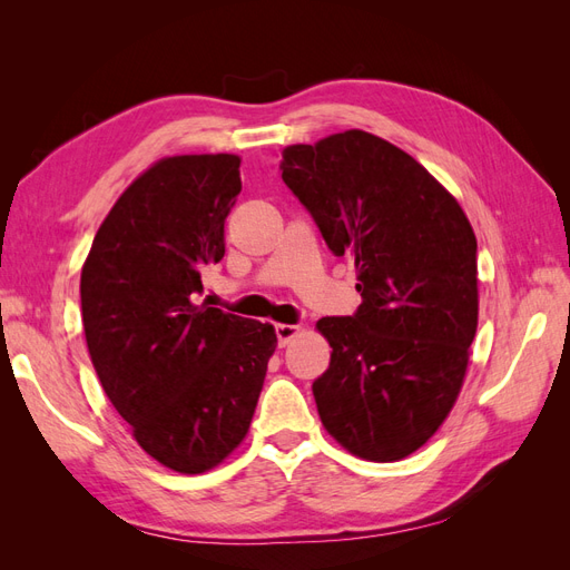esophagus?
I'll use <instances>...</instances> for the list:
<instances>
[{
	"instance_id": "esophagus-1",
	"label": "esophagus",
	"mask_w": 570,
	"mask_h": 570,
	"mask_svg": "<svg viewBox=\"0 0 570 570\" xmlns=\"http://www.w3.org/2000/svg\"><path fill=\"white\" fill-rule=\"evenodd\" d=\"M302 333L299 325H289V323H278L275 325V335H278L281 347H287V344L295 340Z\"/></svg>"
}]
</instances>
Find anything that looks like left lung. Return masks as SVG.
Here are the masks:
<instances>
[{
	"mask_svg": "<svg viewBox=\"0 0 570 570\" xmlns=\"http://www.w3.org/2000/svg\"><path fill=\"white\" fill-rule=\"evenodd\" d=\"M283 180L327 247L354 256L358 312L321 318L331 366L318 416L350 454L390 463L433 438L469 371L478 327V243L454 195L366 130L283 149Z\"/></svg>",
	"mask_w": 570,
	"mask_h": 570,
	"instance_id": "obj_1",
	"label": "left lung"
}]
</instances>
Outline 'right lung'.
I'll return each instance as SVG.
<instances>
[{"label":"right lung","instance_id":"obj_1","mask_svg":"<svg viewBox=\"0 0 570 570\" xmlns=\"http://www.w3.org/2000/svg\"><path fill=\"white\" fill-rule=\"evenodd\" d=\"M237 154L154 161L116 199L80 273L88 352L135 442L166 469L197 475L249 433L271 323L195 304L202 271L226 254Z\"/></svg>","mask_w":570,"mask_h":570}]
</instances>
